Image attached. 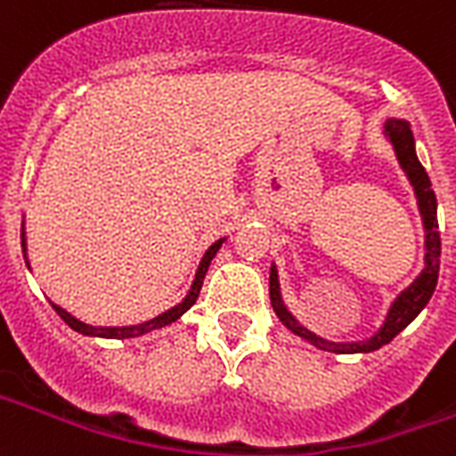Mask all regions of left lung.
I'll use <instances>...</instances> for the list:
<instances>
[{"label": "left lung", "instance_id": "1", "mask_svg": "<svg viewBox=\"0 0 456 456\" xmlns=\"http://www.w3.org/2000/svg\"><path fill=\"white\" fill-rule=\"evenodd\" d=\"M385 135L390 138L392 148L397 152V159L402 169L409 176V182L413 186L416 200H419V210H421L423 229H426V267H423L419 277L392 301L387 318L382 322V328L375 332L373 337H368L363 342H330L322 339L308 328H304L301 322L287 311V305L282 301V291H280V280H277V267H270V301L277 313V318L282 321L287 330H291L294 335H298L305 342H311L313 346H318L322 352L335 354H368L380 349L385 344H390L409 322L426 308V304L433 297L437 284V273H440V232H437V198L436 191L430 186V179L423 165L416 158V148H413V134L409 121L404 119H387L385 121Z\"/></svg>", "mask_w": 456, "mask_h": 456}]
</instances>
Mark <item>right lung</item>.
I'll return each mask as SVG.
<instances>
[{
	"label": "right lung",
	"mask_w": 456,
	"mask_h": 456,
	"mask_svg": "<svg viewBox=\"0 0 456 456\" xmlns=\"http://www.w3.org/2000/svg\"><path fill=\"white\" fill-rule=\"evenodd\" d=\"M224 243V239H220V241H215L208 251H205L203 260H200V265H198L196 270V280H193V284H191L189 294H186V298H183L182 304H176L174 308H169V311L159 313L158 318H152V321L148 322H138V325H126V328H93V325H86V322H81L78 318H74L71 313H66L61 305L52 304V308L59 313V318L69 325L71 330H76V332H81V335H88V337H104V339H128V337H141L145 335V332H152V330H159L165 328V325H169V322L179 321L183 313L189 311L191 305L196 304L198 294H200V287H203V280H205V273H208V267H210V260L215 258V253L220 251V246ZM20 246H23V258H26V232H20ZM28 265V260H26ZM30 267V265H28Z\"/></svg>",
	"instance_id": "1"
}]
</instances>
